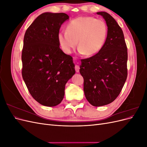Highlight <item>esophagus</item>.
Returning a JSON list of instances; mask_svg holds the SVG:
<instances>
[{"instance_id":"esophagus-1","label":"esophagus","mask_w":147,"mask_h":147,"mask_svg":"<svg viewBox=\"0 0 147 147\" xmlns=\"http://www.w3.org/2000/svg\"><path fill=\"white\" fill-rule=\"evenodd\" d=\"M75 71H76L77 72H79V71H80V67H79V65H75Z\"/></svg>"}]
</instances>
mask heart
Here are the masks:
<instances>
[{"label":"heart","instance_id":"obj_1","mask_svg":"<svg viewBox=\"0 0 147 147\" xmlns=\"http://www.w3.org/2000/svg\"><path fill=\"white\" fill-rule=\"evenodd\" d=\"M107 32V26L103 20L91 16H80L69 22L67 30L59 31L57 40L66 53L72 52L78 42L79 52L91 56L104 47Z\"/></svg>","mask_w":147,"mask_h":147}]
</instances>
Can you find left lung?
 <instances>
[{
    "label": "left lung",
    "instance_id": "left-lung-1",
    "mask_svg": "<svg viewBox=\"0 0 147 147\" xmlns=\"http://www.w3.org/2000/svg\"><path fill=\"white\" fill-rule=\"evenodd\" d=\"M106 21L108 32L104 47L96 55L81 59L80 72L84 79L87 100L94 107L110 104L119 94L127 76V51L121 28L105 11L97 12Z\"/></svg>",
    "mask_w": 147,
    "mask_h": 147
}]
</instances>
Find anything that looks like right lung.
Segmentation results:
<instances>
[{
  "mask_svg": "<svg viewBox=\"0 0 147 147\" xmlns=\"http://www.w3.org/2000/svg\"><path fill=\"white\" fill-rule=\"evenodd\" d=\"M69 16L43 13L26 30L22 51V76L33 98L47 107L59 104L65 86L75 74L72 57L61 50L57 34Z\"/></svg>",
  "mask_w": 147,
  "mask_h": 147,
  "instance_id": "right-lung-1",
  "label": "right lung"
}]
</instances>
